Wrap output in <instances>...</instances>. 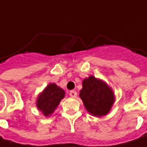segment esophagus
Segmentation results:
<instances>
[{
	"label": "esophagus",
	"mask_w": 147,
	"mask_h": 147,
	"mask_svg": "<svg viewBox=\"0 0 147 147\" xmlns=\"http://www.w3.org/2000/svg\"><path fill=\"white\" fill-rule=\"evenodd\" d=\"M69 94H70V96L72 97V98H76V96H77V92H76V90H71L70 93H69Z\"/></svg>",
	"instance_id": "1"
}]
</instances>
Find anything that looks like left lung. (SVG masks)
<instances>
[{
	"label": "left lung",
	"mask_w": 147,
	"mask_h": 147,
	"mask_svg": "<svg viewBox=\"0 0 147 147\" xmlns=\"http://www.w3.org/2000/svg\"><path fill=\"white\" fill-rule=\"evenodd\" d=\"M82 86L80 97L88 112L99 117L107 114L114 101L111 89L92 76L83 80Z\"/></svg>",
	"instance_id": "obj_1"
}]
</instances>
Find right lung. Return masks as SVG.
Segmentation results:
<instances>
[{
  "instance_id": "1",
  "label": "right lung",
  "mask_w": 147,
  "mask_h": 147,
  "mask_svg": "<svg viewBox=\"0 0 147 147\" xmlns=\"http://www.w3.org/2000/svg\"><path fill=\"white\" fill-rule=\"evenodd\" d=\"M64 95L65 92L62 89L56 84H50L38 96L37 99V107L43 113V115L48 116L54 111L61 99L64 98Z\"/></svg>"
}]
</instances>
